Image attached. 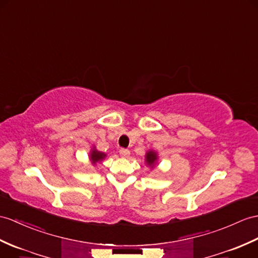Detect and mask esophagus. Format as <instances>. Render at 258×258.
Wrapping results in <instances>:
<instances>
[{"label":"esophagus","mask_w":258,"mask_h":258,"mask_svg":"<svg viewBox=\"0 0 258 258\" xmlns=\"http://www.w3.org/2000/svg\"><path fill=\"white\" fill-rule=\"evenodd\" d=\"M119 153L122 156V158H128L130 155V151L128 149H120L119 150Z\"/></svg>","instance_id":"esophagus-1"}]
</instances>
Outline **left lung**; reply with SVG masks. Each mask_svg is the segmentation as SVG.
<instances>
[{"label":"left lung","mask_w":258,"mask_h":258,"mask_svg":"<svg viewBox=\"0 0 258 258\" xmlns=\"http://www.w3.org/2000/svg\"><path fill=\"white\" fill-rule=\"evenodd\" d=\"M158 159H159L158 153H156L154 150H150V151H148L147 154H146V162H147V165H149V166H151V167H154V166H155L156 162H158Z\"/></svg>","instance_id":"8db88e82"}]
</instances>
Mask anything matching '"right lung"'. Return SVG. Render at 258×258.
<instances>
[{
	"instance_id": "add662e5",
	"label": "right lung",
	"mask_w": 258,
	"mask_h": 258,
	"mask_svg": "<svg viewBox=\"0 0 258 258\" xmlns=\"http://www.w3.org/2000/svg\"><path fill=\"white\" fill-rule=\"evenodd\" d=\"M106 158V154L103 152H99L98 150H96L95 147H93L91 150V153H90V160L92 162V164L95 165L96 163L102 162L104 159Z\"/></svg>"
}]
</instances>
